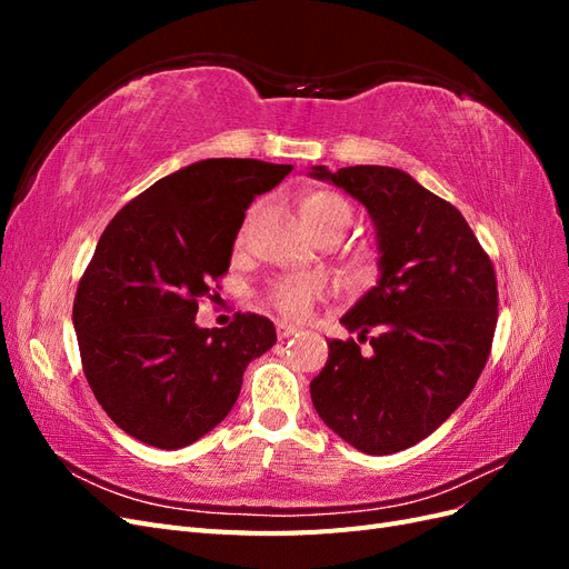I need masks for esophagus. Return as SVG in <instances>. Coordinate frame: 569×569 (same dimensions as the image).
<instances>
[{
  "label": "esophagus",
  "mask_w": 569,
  "mask_h": 569,
  "mask_svg": "<svg viewBox=\"0 0 569 569\" xmlns=\"http://www.w3.org/2000/svg\"><path fill=\"white\" fill-rule=\"evenodd\" d=\"M274 330H278V337H280V339H287V337L299 332V325H291V322H287V320H278V322H274Z\"/></svg>",
  "instance_id": "34e87169"
}]
</instances>
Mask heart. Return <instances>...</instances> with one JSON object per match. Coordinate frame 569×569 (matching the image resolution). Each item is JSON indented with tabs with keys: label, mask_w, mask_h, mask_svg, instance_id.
I'll return each mask as SVG.
<instances>
[{
	"label": "heart",
	"mask_w": 569,
	"mask_h": 569,
	"mask_svg": "<svg viewBox=\"0 0 569 569\" xmlns=\"http://www.w3.org/2000/svg\"><path fill=\"white\" fill-rule=\"evenodd\" d=\"M301 218L316 239H339L351 228L353 206L330 189H316L301 199ZM320 297V282L306 274L274 280L268 289V301L287 318L308 316Z\"/></svg>",
	"instance_id": "obj_1"
}]
</instances>
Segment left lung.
Returning a JSON list of instances; mask_svg holds the SVG:
<instances>
[{"label": "left lung", "instance_id": "8db88e82", "mask_svg": "<svg viewBox=\"0 0 569 569\" xmlns=\"http://www.w3.org/2000/svg\"><path fill=\"white\" fill-rule=\"evenodd\" d=\"M366 206L380 244V280L341 318L311 382L322 422L353 449L389 456L422 441L468 399L498 320L496 272L462 213L399 168H313Z\"/></svg>", "mask_w": 569, "mask_h": 569}]
</instances>
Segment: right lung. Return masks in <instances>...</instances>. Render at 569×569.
I'll list each match as a JSON object with an SVG mask.
<instances>
[{
  "mask_svg": "<svg viewBox=\"0 0 569 569\" xmlns=\"http://www.w3.org/2000/svg\"><path fill=\"white\" fill-rule=\"evenodd\" d=\"M291 166L206 159L153 182L120 209L84 268L73 327L88 385L126 435L182 449L226 420L242 375L274 341V325L237 313L197 327L203 297L230 268L249 203Z\"/></svg>",
  "mask_w": 569,
  "mask_h": 569,
  "instance_id": "add662e5",
  "label": "right lung"
}]
</instances>
